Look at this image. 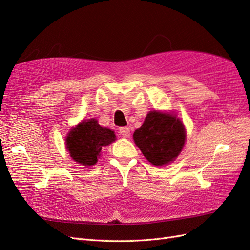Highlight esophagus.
I'll return each mask as SVG.
<instances>
[{
    "instance_id": "obj_1",
    "label": "esophagus",
    "mask_w": 250,
    "mask_h": 250,
    "mask_svg": "<svg viewBox=\"0 0 250 250\" xmlns=\"http://www.w3.org/2000/svg\"><path fill=\"white\" fill-rule=\"evenodd\" d=\"M119 133L124 138H129L130 135V129L128 127H121L119 129Z\"/></svg>"
}]
</instances>
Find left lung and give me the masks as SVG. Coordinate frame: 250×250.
I'll list each match as a JSON object with an SVG mask.
<instances>
[{"label":"left lung","mask_w":250,"mask_h":250,"mask_svg":"<svg viewBox=\"0 0 250 250\" xmlns=\"http://www.w3.org/2000/svg\"><path fill=\"white\" fill-rule=\"evenodd\" d=\"M133 140L151 164L163 166L178 156L185 145L186 131L175 116L153 110L134 131Z\"/></svg>","instance_id":"obj_1"}]
</instances>
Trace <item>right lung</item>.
Masks as SVG:
<instances>
[{"label": "right lung", "instance_id": "add662e5", "mask_svg": "<svg viewBox=\"0 0 250 250\" xmlns=\"http://www.w3.org/2000/svg\"><path fill=\"white\" fill-rule=\"evenodd\" d=\"M115 140V132L101 127L97 120L89 119L71 130L66 138V148L75 162L93 166L98 162L101 149Z\"/></svg>", "mask_w": 250, "mask_h": 250}]
</instances>
